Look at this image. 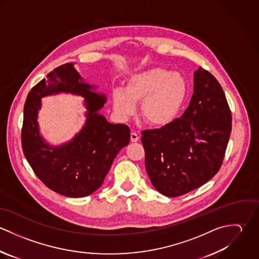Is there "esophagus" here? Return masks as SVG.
I'll list each match as a JSON object with an SVG mask.
<instances>
[{
  "mask_svg": "<svg viewBox=\"0 0 259 259\" xmlns=\"http://www.w3.org/2000/svg\"><path fill=\"white\" fill-rule=\"evenodd\" d=\"M139 139H140V137L137 133H132L131 134V142L132 143H137L139 141Z\"/></svg>",
  "mask_w": 259,
  "mask_h": 259,
  "instance_id": "esophagus-1",
  "label": "esophagus"
}]
</instances>
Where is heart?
<instances>
[{
  "instance_id": "obj_1",
  "label": "heart",
  "mask_w": 259,
  "mask_h": 259,
  "mask_svg": "<svg viewBox=\"0 0 259 259\" xmlns=\"http://www.w3.org/2000/svg\"><path fill=\"white\" fill-rule=\"evenodd\" d=\"M186 94L185 78L180 74L154 68L132 75L123 91L112 94V106L122 119L135 114L137 104L149 125L161 127L169 124L180 111Z\"/></svg>"
}]
</instances>
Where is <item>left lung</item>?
<instances>
[{
  "label": "left lung",
  "mask_w": 259,
  "mask_h": 259,
  "mask_svg": "<svg viewBox=\"0 0 259 259\" xmlns=\"http://www.w3.org/2000/svg\"><path fill=\"white\" fill-rule=\"evenodd\" d=\"M193 77L184 114L142 133L148 178L168 197L198 188L218 174L231 133V111L218 79L200 67Z\"/></svg>",
  "instance_id": "left-lung-1"
}]
</instances>
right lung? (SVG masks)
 <instances>
[{
	"instance_id": "obj_1",
	"label": "right lung",
	"mask_w": 259,
	"mask_h": 259,
	"mask_svg": "<svg viewBox=\"0 0 259 259\" xmlns=\"http://www.w3.org/2000/svg\"><path fill=\"white\" fill-rule=\"evenodd\" d=\"M95 85L82 80L74 64L55 69L29 93L22 127L24 154L41 183L69 197H83L103 185L118 151L131 140L130 127L109 122L99 111L107 98L94 92ZM60 92L84 97L88 110L84 127L69 143L53 147L39 135L37 113L41 97Z\"/></svg>"
}]
</instances>
